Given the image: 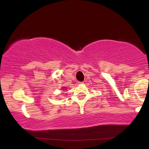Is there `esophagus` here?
<instances>
[{
    "label": "esophagus",
    "instance_id": "1",
    "mask_svg": "<svg viewBox=\"0 0 149 149\" xmlns=\"http://www.w3.org/2000/svg\"><path fill=\"white\" fill-rule=\"evenodd\" d=\"M79 84H83L84 83H83V82H79Z\"/></svg>",
    "mask_w": 149,
    "mask_h": 149
}]
</instances>
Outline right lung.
<instances>
[{
  "instance_id": "add662e5",
  "label": "right lung",
  "mask_w": 149,
  "mask_h": 149,
  "mask_svg": "<svg viewBox=\"0 0 149 149\" xmlns=\"http://www.w3.org/2000/svg\"><path fill=\"white\" fill-rule=\"evenodd\" d=\"M63 90H65V89H63Z\"/></svg>"
}]
</instances>
